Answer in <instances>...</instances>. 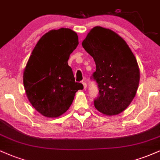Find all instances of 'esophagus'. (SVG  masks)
<instances>
[{
    "instance_id": "34e87169",
    "label": "esophagus",
    "mask_w": 160,
    "mask_h": 160,
    "mask_svg": "<svg viewBox=\"0 0 160 160\" xmlns=\"http://www.w3.org/2000/svg\"><path fill=\"white\" fill-rule=\"evenodd\" d=\"M82 85H83L84 89H86V86H87V85H86V82H82Z\"/></svg>"
}]
</instances>
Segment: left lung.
Returning a JSON list of instances; mask_svg holds the SVG:
<instances>
[{
    "mask_svg": "<svg viewBox=\"0 0 160 160\" xmlns=\"http://www.w3.org/2000/svg\"><path fill=\"white\" fill-rule=\"evenodd\" d=\"M82 46L92 57L96 71L92 78L98 86L95 108L107 116L126 110L136 95L140 71L136 58L126 42L111 29L92 28Z\"/></svg>",
    "mask_w": 160,
    "mask_h": 160,
    "instance_id": "1",
    "label": "left lung"
}]
</instances>
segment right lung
Segmentation results:
<instances>
[{
    "label": "right lung",
    "mask_w": 160,
    "mask_h": 160,
    "mask_svg": "<svg viewBox=\"0 0 160 160\" xmlns=\"http://www.w3.org/2000/svg\"><path fill=\"white\" fill-rule=\"evenodd\" d=\"M78 36L70 28L51 30L38 40L23 73L25 92L40 114L54 118L68 110L75 93L83 89L75 82L68 64L78 47Z\"/></svg>",
    "instance_id": "add662e5"
}]
</instances>
